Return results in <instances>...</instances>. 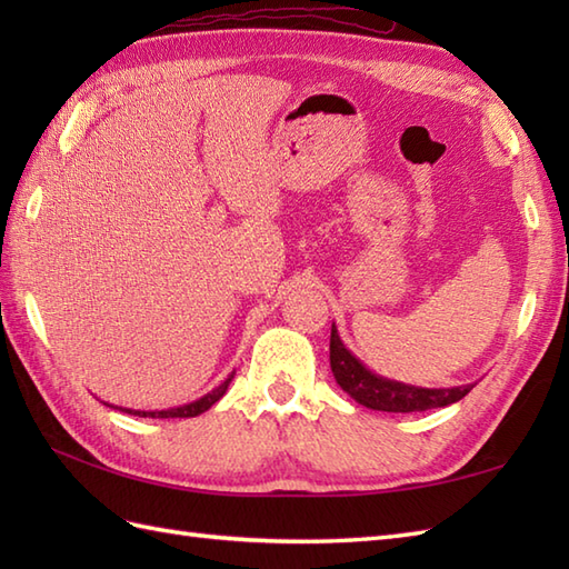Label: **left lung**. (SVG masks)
Masks as SVG:
<instances>
[{"instance_id":"obj_1","label":"left lung","mask_w":569,"mask_h":569,"mask_svg":"<svg viewBox=\"0 0 569 569\" xmlns=\"http://www.w3.org/2000/svg\"><path fill=\"white\" fill-rule=\"evenodd\" d=\"M330 367L342 391L352 396L357 403L371 410H386V413H418V410L442 408L457 403L475 389V383L452 386V389H420V386L377 377L349 352L335 325L330 335Z\"/></svg>"}]
</instances>
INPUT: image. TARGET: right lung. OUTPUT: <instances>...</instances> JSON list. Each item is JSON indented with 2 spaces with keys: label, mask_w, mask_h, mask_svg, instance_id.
Segmentation results:
<instances>
[{
  "label": "right lung",
  "mask_w": 569,
  "mask_h": 569,
  "mask_svg": "<svg viewBox=\"0 0 569 569\" xmlns=\"http://www.w3.org/2000/svg\"><path fill=\"white\" fill-rule=\"evenodd\" d=\"M229 381H232V377H229L224 383L217 386V389H212L210 393H204L202 398H198V401H192L188 406H178V408H168V410H131V408H122L124 413L129 416H139V418H196L200 413H204L210 406H214L220 398L224 396Z\"/></svg>",
  "instance_id": "1"
}]
</instances>
